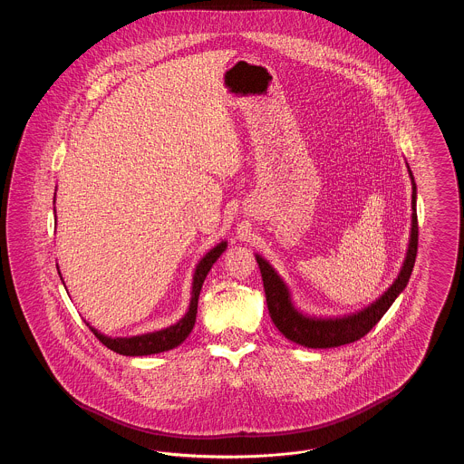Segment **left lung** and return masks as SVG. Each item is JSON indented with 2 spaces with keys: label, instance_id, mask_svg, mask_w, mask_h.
<instances>
[{
  "label": "left lung",
  "instance_id": "obj_1",
  "mask_svg": "<svg viewBox=\"0 0 464 464\" xmlns=\"http://www.w3.org/2000/svg\"><path fill=\"white\" fill-rule=\"evenodd\" d=\"M407 170L412 184V201H411L412 216H411V233H409L405 259L393 284L365 308L358 309L354 313L337 314V316L309 314L295 304L292 290L288 287L287 282L280 276V273L269 265L263 256L256 254V261L263 275L266 303H267L271 320L288 341L301 344L304 348H313V350L335 348V346L354 343L374 327L375 324L382 318V314L395 303L398 295L403 292V288L407 287L411 273L414 269V263H416V254H418V214H416L418 189H416L414 176L409 165H407Z\"/></svg>",
  "mask_w": 464,
  "mask_h": 464
}]
</instances>
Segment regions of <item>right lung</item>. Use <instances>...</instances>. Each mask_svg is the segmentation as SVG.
Segmentation results:
<instances>
[{"label": "right lung", "instance_id": "obj_1", "mask_svg": "<svg viewBox=\"0 0 464 464\" xmlns=\"http://www.w3.org/2000/svg\"><path fill=\"white\" fill-rule=\"evenodd\" d=\"M53 203H55V197H53ZM53 212H55V208H53ZM55 219H57V216H55ZM226 248H227V242L222 240L216 246H212L195 266L193 280H191V292H189L191 294L189 306L186 309L184 316H180L176 324H172L165 329H160V331L144 332V334H139V335L111 337V335L97 331L87 322L90 331L95 334V337L104 346H108L110 350L116 352V353L125 354V356H148V354L163 353V352L174 350L180 343H184V339L193 331L195 322H197V313H198L199 290H201V285H203L208 271L212 269L214 263L221 257L222 252ZM57 271H59V276L63 280L59 265H57ZM63 284H64V280H63Z\"/></svg>", "mask_w": 464, "mask_h": 464}]
</instances>
